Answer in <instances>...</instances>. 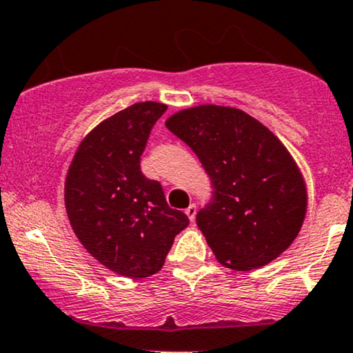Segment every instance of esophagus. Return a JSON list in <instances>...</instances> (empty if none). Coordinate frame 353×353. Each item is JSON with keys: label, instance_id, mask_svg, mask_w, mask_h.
Masks as SVG:
<instances>
[{"label": "esophagus", "instance_id": "1", "mask_svg": "<svg viewBox=\"0 0 353 353\" xmlns=\"http://www.w3.org/2000/svg\"><path fill=\"white\" fill-rule=\"evenodd\" d=\"M185 213H186V216L190 218V221H194V216H196V205H190L188 208L185 210Z\"/></svg>", "mask_w": 353, "mask_h": 353}]
</instances>
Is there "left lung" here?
<instances>
[{"instance_id": "obj_1", "label": "left lung", "mask_w": 353, "mask_h": 353, "mask_svg": "<svg viewBox=\"0 0 353 353\" xmlns=\"http://www.w3.org/2000/svg\"><path fill=\"white\" fill-rule=\"evenodd\" d=\"M165 125L211 178L213 200L196 225L219 263L251 271L279 258L307 211L305 181L283 142L246 112L211 103L176 112Z\"/></svg>"}]
</instances>
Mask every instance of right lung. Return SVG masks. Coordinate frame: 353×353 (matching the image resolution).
Masks as SVG:
<instances>
[{
  "mask_svg": "<svg viewBox=\"0 0 353 353\" xmlns=\"http://www.w3.org/2000/svg\"><path fill=\"white\" fill-rule=\"evenodd\" d=\"M165 110V103L148 101L105 119L84 137L65 176V211L77 239L102 266L132 279L159 272L190 223L140 170L152 127Z\"/></svg>",
  "mask_w": 353,
  "mask_h": 353,
  "instance_id": "obj_1",
  "label": "right lung"
}]
</instances>
